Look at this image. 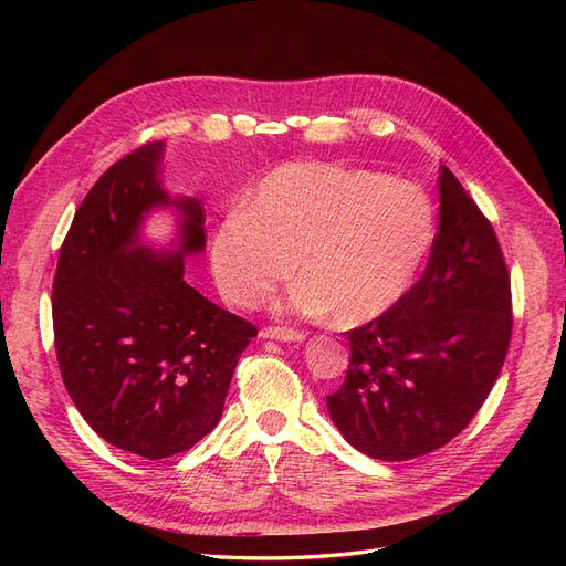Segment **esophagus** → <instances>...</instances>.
<instances>
[{"label":"esophagus","instance_id":"obj_1","mask_svg":"<svg viewBox=\"0 0 566 566\" xmlns=\"http://www.w3.org/2000/svg\"><path fill=\"white\" fill-rule=\"evenodd\" d=\"M266 339H279V342H302L306 335L302 331H293V328H283V325H266L260 333Z\"/></svg>","mask_w":566,"mask_h":566}]
</instances>
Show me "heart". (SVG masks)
Masks as SVG:
<instances>
[{
  "label": "heart",
  "instance_id": "heart-1",
  "mask_svg": "<svg viewBox=\"0 0 566 566\" xmlns=\"http://www.w3.org/2000/svg\"><path fill=\"white\" fill-rule=\"evenodd\" d=\"M437 217L418 186L373 169L283 165L221 224L210 245L214 281L231 304L256 306L293 276L287 310L342 328L382 316L430 254Z\"/></svg>",
  "mask_w": 566,
  "mask_h": 566
}]
</instances>
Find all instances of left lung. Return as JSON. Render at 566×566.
I'll use <instances>...</instances> for the list:
<instances>
[{"label": "left lung", "instance_id": "8db88e82", "mask_svg": "<svg viewBox=\"0 0 566 566\" xmlns=\"http://www.w3.org/2000/svg\"><path fill=\"white\" fill-rule=\"evenodd\" d=\"M439 202L420 281L347 333L345 382L325 397L337 430L378 460L447 447L486 401L510 347V273L491 221L449 167L439 172Z\"/></svg>", "mask_w": 566, "mask_h": 566}]
</instances>
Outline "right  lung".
<instances>
[{
    "label": "right lung",
    "instance_id": "1",
    "mask_svg": "<svg viewBox=\"0 0 566 566\" xmlns=\"http://www.w3.org/2000/svg\"><path fill=\"white\" fill-rule=\"evenodd\" d=\"M163 142L111 165L84 196L59 252L51 293L63 385L92 430L148 460L184 453L224 410L256 328L186 283L184 254L205 248V210L160 186ZM158 203L182 212V252L135 245Z\"/></svg>",
    "mask_w": 566,
    "mask_h": 566
}]
</instances>
